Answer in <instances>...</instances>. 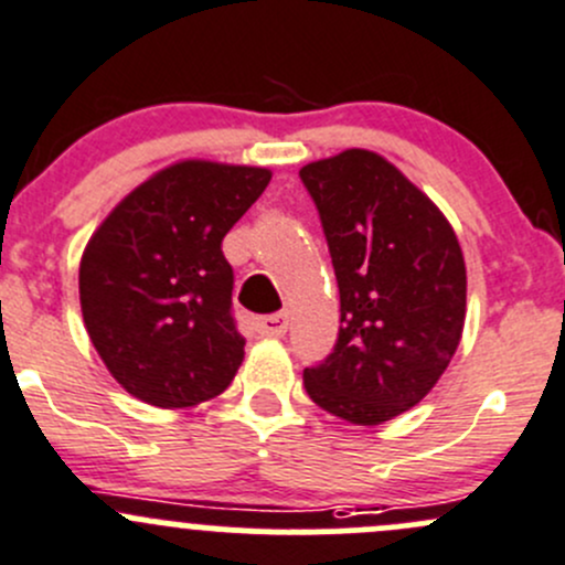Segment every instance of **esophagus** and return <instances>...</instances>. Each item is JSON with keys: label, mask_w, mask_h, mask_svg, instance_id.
I'll list each match as a JSON object with an SVG mask.
<instances>
[{"label": "esophagus", "mask_w": 565, "mask_h": 565, "mask_svg": "<svg viewBox=\"0 0 565 565\" xmlns=\"http://www.w3.org/2000/svg\"><path fill=\"white\" fill-rule=\"evenodd\" d=\"M287 324H289L287 315H270V317L256 319V330H259L262 335H267V339H281V335L287 333Z\"/></svg>", "instance_id": "1"}]
</instances>
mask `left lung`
Wrapping results in <instances>:
<instances>
[{
    "label": "left lung",
    "instance_id": "obj_1",
    "mask_svg": "<svg viewBox=\"0 0 565 565\" xmlns=\"http://www.w3.org/2000/svg\"><path fill=\"white\" fill-rule=\"evenodd\" d=\"M315 199L341 298L339 341L306 369L317 407L380 426L420 402L451 363L467 315V270L443 210L380 152L300 169Z\"/></svg>",
    "mask_w": 565,
    "mask_h": 565
}]
</instances>
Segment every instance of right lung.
I'll use <instances>...</instances> for the list:
<instances>
[{"mask_svg": "<svg viewBox=\"0 0 565 565\" xmlns=\"http://www.w3.org/2000/svg\"><path fill=\"white\" fill-rule=\"evenodd\" d=\"M273 172L185 158L147 177L100 221L78 265L89 341L139 402L185 409L230 388L246 358L221 241Z\"/></svg>", "mask_w": 565, "mask_h": 565, "instance_id": "right-lung-1", "label": "right lung"}]
</instances>
